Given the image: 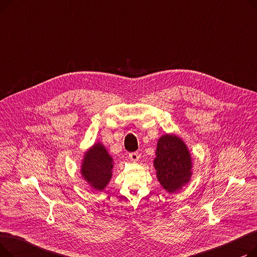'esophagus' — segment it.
<instances>
[{"instance_id": "obj_1", "label": "esophagus", "mask_w": 257, "mask_h": 257, "mask_svg": "<svg viewBox=\"0 0 257 257\" xmlns=\"http://www.w3.org/2000/svg\"><path fill=\"white\" fill-rule=\"evenodd\" d=\"M129 158L133 163H137V161L140 159V153L139 152H132L129 153Z\"/></svg>"}]
</instances>
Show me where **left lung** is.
I'll use <instances>...</instances> for the list:
<instances>
[{
	"mask_svg": "<svg viewBox=\"0 0 257 257\" xmlns=\"http://www.w3.org/2000/svg\"><path fill=\"white\" fill-rule=\"evenodd\" d=\"M153 165L157 180L169 194L180 191L191 181L192 155L186 144L176 134L166 133L158 139Z\"/></svg>",
	"mask_w": 257,
	"mask_h": 257,
	"instance_id": "8db88e82",
	"label": "left lung"
}]
</instances>
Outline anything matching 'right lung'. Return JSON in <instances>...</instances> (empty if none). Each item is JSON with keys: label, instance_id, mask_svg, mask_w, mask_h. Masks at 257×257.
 Instances as JSON below:
<instances>
[{"label": "right lung", "instance_id": "1", "mask_svg": "<svg viewBox=\"0 0 257 257\" xmlns=\"http://www.w3.org/2000/svg\"><path fill=\"white\" fill-rule=\"evenodd\" d=\"M114 161L101 142L94 143L84 152L80 174L92 191L102 192L112 178Z\"/></svg>", "mask_w": 257, "mask_h": 257}]
</instances>
